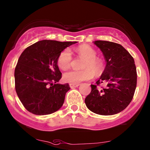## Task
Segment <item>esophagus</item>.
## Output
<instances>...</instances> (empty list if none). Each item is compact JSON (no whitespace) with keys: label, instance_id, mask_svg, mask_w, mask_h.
Instances as JSON below:
<instances>
[{"label":"esophagus","instance_id":"obj_1","mask_svg":"<svg viewBox=\"0 0 150 150\" xmlns=\"http://www.w3.org/2000/svg\"><path fill=\"white\" fill-rule=\"evenodd\" d=\"M79 86H80L79 83H75V84H73V83H70V87L71 88H77V87H78Z\"/></svg>","mask_w":150,"mask_h":150}]
</instances>
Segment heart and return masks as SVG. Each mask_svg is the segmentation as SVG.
<instances>
[{"label": "heart", "mask_w": 150, "mask_h": 150, "mask_svg": "<svg viewBox=\"0 0 150 150\" xmlns=\"http://www.w3.org/2000/svg\"><path fill=\"white\" fill-rule=\"evenodd\" d=\"M75 52L80 57L85 59L83 63L84 70L80 71L71 70L64 73L63 81L68 83H78L83 80H91L96 75H98L101 70V65L96 58V52L88 45H82L75 49ZM72 54L68 49H65L59 53L57 58V65L59 69L66 70L70 67L72 62Z\"/></svg>", "instance_id": "obj_1"}]
</instances>
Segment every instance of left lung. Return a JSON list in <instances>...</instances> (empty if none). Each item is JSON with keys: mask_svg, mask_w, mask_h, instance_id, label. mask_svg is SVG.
<instances>
[{"mask_svg": "<svg viewBox=\"0 0 150 150\" xmlns=\"http://www.w3.org/2000/svg\"><path fill=\"white\" fill-rule=\"evenodd\" d=\"M93 43L103 52L106 64L96 85H91V92L85 103L90 111L97 114H116L125 109L133 98L137 78L134 60L119 44L100 40ZM100 83L107 86L97 88Z\"/></svg>", "mask_w": 150, "mask_h": 150, "instance_id": "left-lung-1", "label": "left lung"}]
</instances>
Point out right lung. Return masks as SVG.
<instances>
[{
    "label": "right lung",
    "instance_id": "1",
    "mask_svg": "<svg viewBox=\"0 0 150 150\" xmlns=\"http://www.w3.org/2000/svg\"><path fill=\"white\" fill-rule=\"evenodd\" d=\"M78 42L42 40L26 49L18 58L14 72L15 88L27 111L47 115L62 106L68 83L59 84L62 73L57 65L59 53Z\"/></svg>",
    "mask_w": 150,
    "mask_h": 150
}]
</instances>
